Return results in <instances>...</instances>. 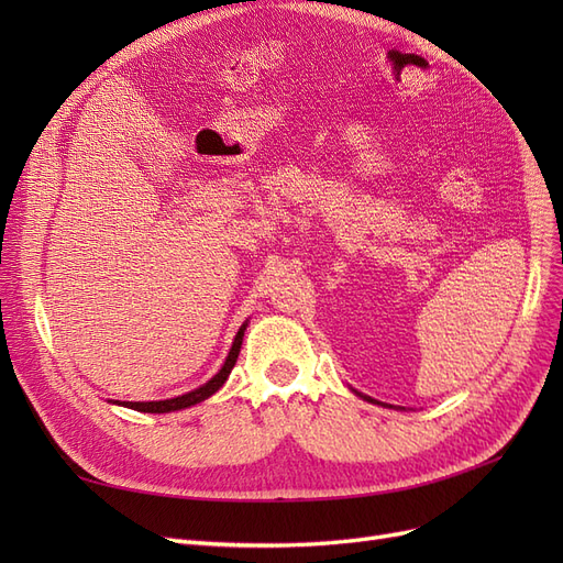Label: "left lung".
Wrapping results in <instances>:
<instances>
[{
  "instance_id": "left-lung-1",
  "label": "left lung",
  "mask_w": 563,
  "mask_h": 563,
  "mask_svg": "<svg viewBox=\"0 0 563 563\" xmlns=\"http://www.w3.org/2000/svg\"><path fill=\"white\" fill-rule=\"evenodd\" d=\"M364 399H368V401H376V399H371V397H364Z\"/></svg>"
}]
</instances>
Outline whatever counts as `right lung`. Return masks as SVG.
Listing matches in <instances>:
<instances>
[{
    "label": "right lung",
    "instance_id": "add662e5",
    "mask_svg": "<svg viewBox=\"0 0 563 563\" xmlns=\"http://www.w3.org/2000/svg\"><path fill=\"white\" fill-rule=\"evenodd\" d=\"M246 327H249V323H242V329L236 331L234 343H232V347H230V354H228V360H225L223 368H220L209 383H203L201 387H197V389H192V391H187V395L174 397V399H164V401H124L122 406L133 408V411H141V413H172V411H180V408H190V406H195V404H199V401H203V399H209L211 395H216V391H218L220 387L225 385L232 366L236 364V356H240ZM112 404H119V401H112Z\"/></svg>",
    "mask_w": 563,
    "mask_h": 563
}]
</instances>
